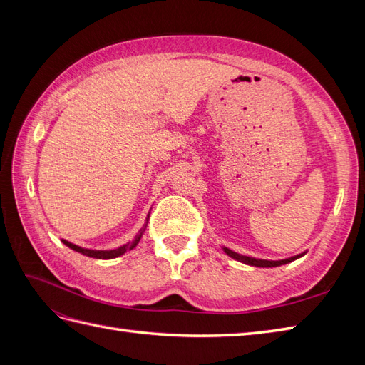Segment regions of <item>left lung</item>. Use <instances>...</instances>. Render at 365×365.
I'll list each match as a JSON object with an SVG mask.
<instances>
[{"label":"left lung","mask_w":365,"mask_h":365,"mask_svg":"<svg viewBox=\"0 0 365 365\" xmlns=\"http://www.w3.org/2000/svg\"><path fill=\"white\" fill-rule=\"evenodd\" d=\"M224 252L227 254V256H230L231 259H235L240 263H245V264H250V267H256V268H275V267H282V264H286V263H291L297 259L303 257L304 254L307 251H303L300 254H297V256H292V257H288V259H282V260H267V259H257V257H250V256H242V254L230 250L227 247H222Z\"/></svg>","instance_id":"obj_1"}]
</instances>
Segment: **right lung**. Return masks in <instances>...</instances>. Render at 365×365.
<instances>
[{
  "label": "right lung",
  "instance_id": "right-lung-1",
  "mask_svg": "<svg viewBox=\"0 0 365 365\" xmlns=\"http://www.w3.org/2000/svg\"><path fill=\"white\" fill-rule=\"evenodd\" d=\"M148 220H149V215H148V217H146V222H145V225H143V228H140V231H138V233L135 235V237L132 239V240H129L128 244L121 245V247H118V248H115V250H91V248H83V247H79V245H74V244H71V242L65 240V239H62V244H65V245H67L68 248H71V250H73V251H76V252H81V254H83V256H86V257L102 259V260H106V259H115V257L123 256L125 252H128V251H130V250H134V248L138 245V242L141 240L143 235H145V231H146Z\"/></svg>",
  "mask_w": 365,
  "mask_h": 365
}]
</instances>
